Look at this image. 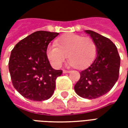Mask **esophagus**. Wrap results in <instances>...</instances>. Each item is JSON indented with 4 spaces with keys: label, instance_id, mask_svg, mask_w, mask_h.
I'll list each match as a JSON object with an SVG mask.
<instances>
[{
    "label": "esophagus",
    "instance_id": "obj_1",
    "mask_svg": "<svg viewBox=\"0 0 128 128\" xmlns=\"http://www.w3.org/2000/svg\"><path fill=\"white\" fill-rule=\"evenodd\" d=\"M69 72H70L69 70H63V72H64V73H68Z\"/></svg>",
    "mask_w": 128,
    "mask_h": 128
}]
</instances>
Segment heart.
<instances>
[{
    "mask_svg": "<svg viewBox=\"0 0 128 128\" xmlns=\"http://www.w3.org/2000/svg\"><path fill=\"white\" fill-rule=\"evenodd\" d=\"M96 46L90 37H83L75 34L62 36L56 40V45L49 44L46 56L50 64L60 68L68 56L69 64L77 69H84L94 61Z\"/></svg>",
    "mask_w": 128,
    "mask_h": 128,
    "instance_id": "b5f03b06",
    "label": "heart"
}]
</instances>
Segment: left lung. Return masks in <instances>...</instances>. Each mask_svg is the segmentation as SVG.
<instances>
[{"label":"left lung","instance_id":"obj_1","mask_svg":"<svg viewBox=\"0 0 128 128\" xmlns=\"http://www.w3.org/2000/svg\"><path fill=\"white\" fill-rule=\"evenodd\" d=\"M84 32L96 44V57L88 68L80 72L74 89L81 97L96 99L110 91L118 80L121 59L110 39L90 30Z\"/></svg>","mask_w":128,"mask_h":128}]
</instances>
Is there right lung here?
I'll list each match as a JSON object with an SVG mask.
<instances>
[{"label": "right lung", "instance_id": "obj_1", "mask_svg": "<svg viewBox=\"0 0 128 128\" xmlns=\"http://www.w3.org/2000/svg\"><path fill=\"white\" fill-rule=\"evenodd\" d=\"M58 35L56 32L38 31L20 40L12 50L9 70L13 86L26 99L41 102L53 95L56 78L62 70L51 67L46 49Z\"/></svg>", "mask_w": 128, "mask_h": 128}]
</instances>
